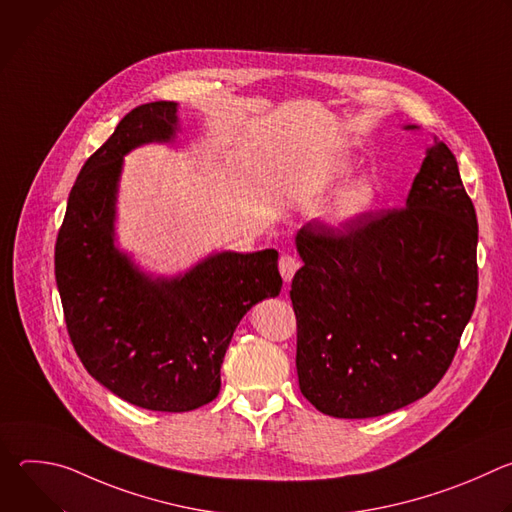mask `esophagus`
<instances>
[{
  "instance_id": "34e87169",
  "label": "esophagus",
  "mask_w": 512,
  "mask_h": 512,
  "mask_svg": "<svg viewBox=\"0 0 512 512\" xmlns=\"http://www.w3.org/2000/svg\"><path fill=\"white\" fill-rule=\"evenodd\" d=\"M277 267H279V273H281L283 281H291V277H294V273L298 271L300 263L291 253H281L279 261H277Z\"/></svg>"
}]
</instances>
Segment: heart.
<instances>
[{"label": "heart", "instance_id": "b5f03b06", "mask_svg": "<svg viewBox=\"0 0 512 512\" xmlns=\"http://www.w3.org/2000/svg\"><path fill=\"white\" fill-rule=\"evenodd\" d=\"M371 202H373V188L369 184L358 182L340 194V198L334 204V216L352 218L367 210Z\"/></svg>", "mask_w": 512, "mask_h": 512}]
</instances>
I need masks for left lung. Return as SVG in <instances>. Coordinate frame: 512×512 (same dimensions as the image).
Segmentation results:
<instances>
[{"mask_svg": "<svg viewBox=\"0 0 512 512\" xmlns=\"http://www.w3.org/2000/svg\"><path fill=\"white\" fill-rule=\"evenodd\" d=\"M296 243V367L318 411L379 417L442 381L478 296L476 210L444 141L433 137L405 206L308 223Z\"/></svg>", "mask_w": 512, "mask_h": 512, "instance_id": "1", "label": "left lung"}]
</instances>
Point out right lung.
<instances>
[{
  "label": "right lung",
  "mask_w": 512,
  "mask_h": 512,
  "mask_svg": "<svg viewBox=\"0 0 512 512\" xmlns=\"http://www.w3.org/2000/svg\"><path fill=\"white\" fill-rule=\"evenodd\" d=\"M174 101L129 111L85 162L54 247L64 322L87 373L150 411L182 413L221 391V364L241 318L281 289L277 251L221 253L184 277L152 281L113 247L123 156L176 131Z\"/></svg>",
  "instance_id": "obj_1"
}]
</instances>
